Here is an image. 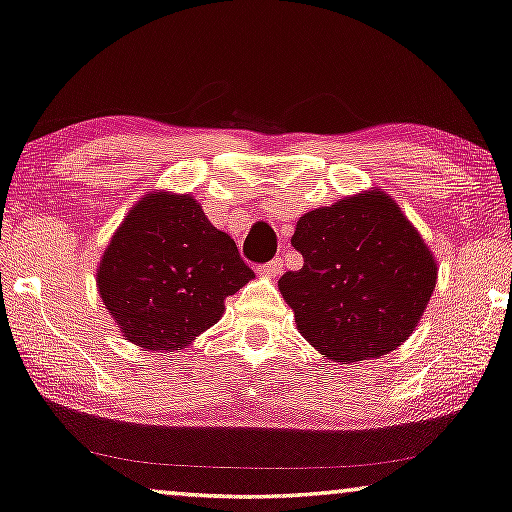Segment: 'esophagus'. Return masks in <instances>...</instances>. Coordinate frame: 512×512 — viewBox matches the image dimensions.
<instances>
[{
    "label": "esophagus",
    "mask_w": 512,
    "mask_h": 512,
    "mask_svg": "<svg viewBox=\"0 0 512 512\" xmlns=\"http://www.w3.org/2000/svg\"><path fill=\"white\" fill-rule=\"evenodd\" d=\"M259 273H264V276H278V273H283V259L276 257L271 259V262H266L259 266Z\"/></svg>",
    "instance_id": "obj_1"
}]
</instances>
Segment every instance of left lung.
Here are the masks:
<instances>
[{"instance_id": "8db88e82", "label": "left lung", "mask_w": 512, "mask_h": 512, "mask_svg": "<svg viewBox=\"0 0 512 512\" xmlns=\"http://www.w3.org/2000/svg\"><path fill=\"white\" fill-rule=\"evenodd\" d=\"M292 246L304 266L287 271L278 290L299 334L336 362L397 350L434 294V255L380 190L301 215Z\"/></svg>"}]
</instances>
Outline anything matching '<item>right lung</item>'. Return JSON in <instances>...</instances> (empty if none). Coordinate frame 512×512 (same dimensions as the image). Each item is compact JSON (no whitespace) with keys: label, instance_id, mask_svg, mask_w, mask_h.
<instances>
[{"label":"right lung","instance_id":"right-lung-1","mask_svg":"<svg viewBox=\"0 0 512 512\" xmlns=\"http://www.w3.org/2000/svg\"><path fill=\"white\" fill-rule=\"evenodd\" d=\"M253 278L232 236L190 194L150 192L115 229L97 290L125 341L174 352L213 327L229 294Z\"/></svg>","mask_w":512,"mask_h":512}]
</instances>
